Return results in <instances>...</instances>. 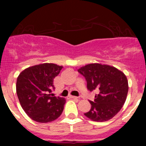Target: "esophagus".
<instances>
[{"label":"esophagus","instance_id":"obj_1","mask_svg":"<svg viewBox=\"0 0 146 146\" xmlns=\"http://www.w3.org/2000/svg\"><path fill=\"white\" fill-rule=\"evenodd\" d=\"M69 98H71V99H78V97H77V96H69Z\"/></svg>","mask_w":146,"mask_h":146}]
</instances>
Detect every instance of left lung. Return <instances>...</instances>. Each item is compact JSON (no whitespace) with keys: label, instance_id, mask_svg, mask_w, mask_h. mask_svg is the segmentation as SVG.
I'll return each mask as SVG.
<instances>
[{"label":"left lung","instance_id":"8db88e82","mask_svg":"<svg viewBox=\"0 0 146 146\" xmlns=\"http://www.w3.org/2000/svg\"><path fill=\"white\" fill-rule=\"evenodd\" d=\"M86 78L87 88L98 90L91 108L85 115L94 121L102 122L111 119L121 110L128 94V81L123 72L109 65L88 64L78 69Z\"/></svg>","mask_w":146,"mask_h":146}]
</instances>
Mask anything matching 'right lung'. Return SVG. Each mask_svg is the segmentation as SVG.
<instances>
[{"label":"right lung","mask_w":146,"mask_h":146,"mask_svg":"<svg viewBox=\"0 0 146 146\" xmlns=\"http://www.w3.org/2000/svg\"><path fill=\"white\" fill-rule=\"evenodd\" d=\"M63 66L42 64L27 68L18 76L16 91L22 108L33 121L47 123L57 119L66 100L53 96V80Z\"/></svg>","instance_id":"obj_1"}]
</instances>
